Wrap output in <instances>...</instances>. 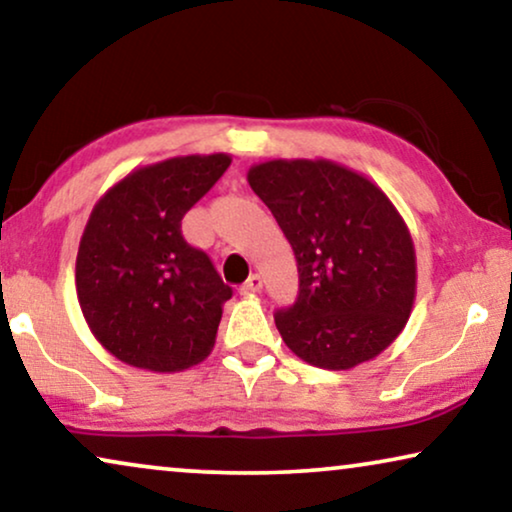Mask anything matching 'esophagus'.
<instances>
[{"instance_id":"obj_1","label":"esophagus","mask_w":512,"mask_h":512,"mask_svg":"<svg viewBox=\"0 0 512 512\" xmlns=\"http://www.w3.org/2000/svg\"><path fill=\"white\" fill-rule=\"evenodd\" d=\"M261 289H263V277L258 275V272L242 284V293H258Z\"/></svg>"}]
</instances>
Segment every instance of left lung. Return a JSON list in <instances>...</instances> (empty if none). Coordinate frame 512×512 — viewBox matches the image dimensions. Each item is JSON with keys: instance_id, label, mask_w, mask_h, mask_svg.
Listing matches in <instances>:
<instances>
[{"instance_id": "obj_1", "label": "left lung", "mask_w": 512, "mask_h": 512, "mask_svg": "<svg viewBox=\"0 0 512 512\" xmlns=\"http://www.w3.org/2000/svg\"><path fill=\"white\" fill-rule=\"evenodd\" d=\"M247 179L296 254L298 300L275 314L286 347L324 370L382 354L417 291L415 244L387 193L326 158L265 160Z\"/></svg>"}]
</instances>
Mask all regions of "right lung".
<instances>
[{
    "mask_svg": "<svg viewBox=\"0 0 512 512\" xmlns=\"http://www.w3.org/2000/svg\"><path fill=\"white\" fill-rule=\"evenodd\" d=\"M228 153L137 167L90 212L76 254V296L95 340L128 366L177 373L212 352L233 289L181 219L230 165Z\"/></svg>",
    "mask_w": 512,
    "mask_h": 512,
    "instance_id": "add662e5",
    "label": "right lung"
}]
</instances>
